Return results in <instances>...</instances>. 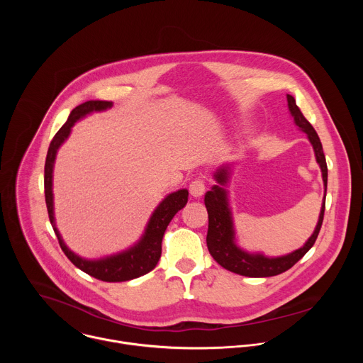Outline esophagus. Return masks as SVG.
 Returning <instances> with one entry per match:
<instances>
[{"instance_id":"1","label":"esophagus","mask_w":363,"mask_h":363,"mask_svg":"<svg viewBox=\"0 0 363 363\" xmlns=\"http://www.w3.org/2000/svg\"><path fill=\"white\" fill-rule=\"evenodd\" d=\"M205 192V182L201 178H195L191 184H189V194L195 198L201 196Z\"/></svg>"}]
</instances>
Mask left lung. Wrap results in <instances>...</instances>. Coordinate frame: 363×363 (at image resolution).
<instances>
[{
	"instance_id": "1",
	"label": "left lung",
	"mask_w": 363,
	"mask_h": 363,
	"mask_svg": "<svg viewBox=\"0 0 363 363\" xmlns=\"http://www.w3.org/2000/svg\"><path fill=\"white\" fill-rule=\"evenodd\" d=\"M287 103H289V111L294 119V123L301 129L310 143L313 146L316 161L322 171L323 185H325V198L322 203V210L319 216L318 225L306 244L281 257H266L263 254H250L244 250H241L235 244V233H234V224L231 217V208L228 203V196L225 191V185L230 178V167H221L214 174L216 181L218 185H214L211 191L205 194L203 202L206 206V211H208V233H206V247H208L210 254L214 257V260L224 269L237 273L240 276L245 277H272L281 274L291 269L300 258L313 247L319 231L322 228L323 216H325V202H326V189H328V165L326 158L323 153L322 142L315 130V128L310 125V122L303 116L298 106L296 105V100L293 96L287 94Z\"/></svg>"
}]
</instances>
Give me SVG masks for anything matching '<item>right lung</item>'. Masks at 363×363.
Instances as JSON below:
<instances>
[{
  "instance_id": "1",
  "label": "right lung",
  "mask_w": 363,
  "mask_h": 363,
  "mask_svg": "<svg viewBox=\"0 0 363 363\" xmlns=\"http://www.w3.org/2000/svg\"><path fill=\"white\" fill-rule=\"evenodd\" d=\"M113 103L106 100H89L82 103L77 108H74L67 122L60 128V130L55 135L53 140H51L45 158V167H44V194H45V203L48 218L53 227L59 244L65 254L67 255L69 260L82 272L87 273L89 276L109 283H118V281H128L136 277H140L150 270L157 267L161 254H162V238L167 231V227L169 225L174 216L182 210L188 202V191L179 189L177 192L169 194L153 211L145 233L142 238L129 250H125L119 254L100 258V260H86L76 255L72 250L67 248L65 244L55 221V210H53V167L56 161V155L62 143L69 138L73 125L84 118L86 115L91 112H101L112 108Z\"/></svg>"
}]
</instances>
